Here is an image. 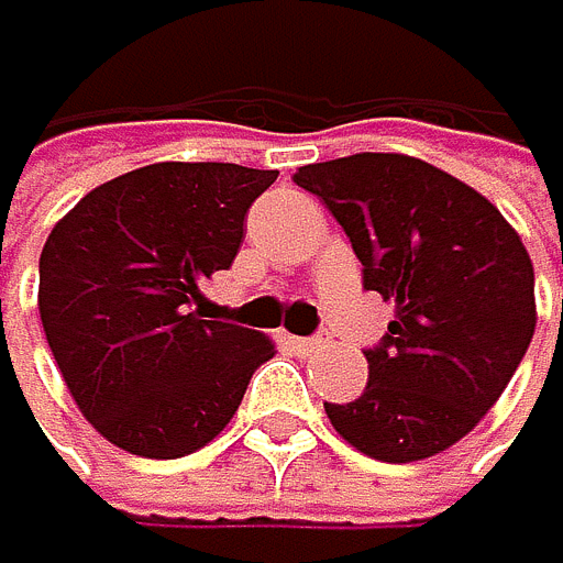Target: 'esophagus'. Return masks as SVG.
I'll return each instance as SVG.
<instances>
[{"label": "esophagus", "mask_w": 563, "mask_h": 563, "mask_svg": "<svg viewBox=\"0 0 563 563\" xmlns=\"http://www.w3.org/2000/svg\"><path fill=\"white\" fill-rule=\"evenodd\" d=\"M288 342H292V349H296L299 355H310V352H320V349H324V342H320V338H288Z\"/></svg>", "instance_id": "esophagus-1"}]
</instances>
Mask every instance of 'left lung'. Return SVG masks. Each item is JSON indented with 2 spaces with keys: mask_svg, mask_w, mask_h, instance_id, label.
Segmentation results:
<instances>
[{
  "mask_svg": "<svg viewBox=\"0 0 563 563\" xmlns=\"http://www.w3.org/2000/svg\"><path fill=\"white\" fill-rule=\"evenodd\" d=\"M349 235L363 288L395 302L366 349L355 401H324L331 427L377 462H419L490 412L536 331L532 261L490 200L405 154H352L302 165Z\"/></svg>",
  "mask_w": 563,
  "mask_h": 563,
  "instance_id": "1",
  "label": "left lung"
}]
</instances>
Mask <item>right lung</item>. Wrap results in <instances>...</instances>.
I'll use <instances>...</instances> for the list:
<instances>
[{
  "label": "right lung",
  "mask_w": 563,
  "mask_h": 563,
  "mask_svg": "<svg viewBox=\"0 0 563 563\" xmlns=\"http://www.w3.org/2000/svg\"><path fill=\"white\" fill-rule=\"evenodd\" d=\"M275 179L225 162L144 165L52 229L41 324L69 395L115 448L140 459L203 448L275 355L261 331L200 310V285L232 267L246 211Z\"/></svg>",
  "instance_id": "right-lung-1"
}]
</instances>
